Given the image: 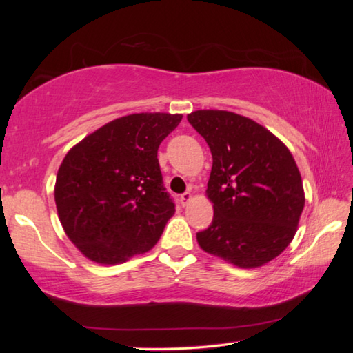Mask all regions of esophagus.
<instances>
[{"mask_svg":"<svg viewBox=\"0 0 353 353\" xmlns=\"http://www.w3.org/2000/svg\"><path fill=\"white\" fill-rule=\"evenodd\" d=\"M193 199V194L190 193V191H187V193H183V194H181V204L185 207V205H188V202Z\"/></svg>","mask_w":353,"mask_h":353,"instance_id":"esophagus-1","label":"esophagus"}]
</instances>
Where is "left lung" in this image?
I'll use <instances>...</instances> for the list:
<instances>
[{"label": "left lung", "mask_w": 353, "mask_h": 353, "mask_svg": "<svg viewBox=\"0 0 353 353\" xmlns=\"http://www.w3.org/2000/svg\"><path fill=\"white\" fill-rule=\"evenodd\" d=\"M187 119L213 157L205 191L213 221L196 234L201 249L246 270L266 265L292 241L305 205L290 149L234 112L196 110Z\"/></svg>", "instance_id": "left-lung-1"}]
</instances>
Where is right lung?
<instances>
[{"label": "right lung", "instance_id": "obj_1", "mask_svg": "<svg viewBox=\"0 0 353 353\" xmlns=\"http://www.w3.org/2000/svg\"><path fill=\"white\" fill-rule=\"evenodd\" d=\"M182 115L132 113L104 124L65 155L54 199L71 243L99 265L151 250L174 214L157 151Z\"/></svg>", "mask_w": 353, "mask_h": 353}]
</instances>
